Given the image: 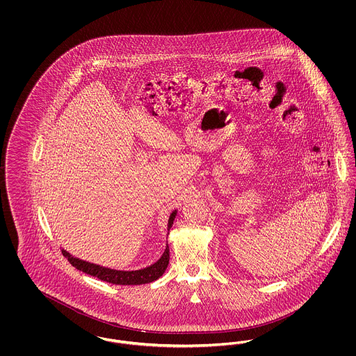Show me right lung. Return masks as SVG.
Here are the masks:
<instances>
[{
  "label": "right lung",
  "instance_id": "add662e5",
  "mask_svg": "<svg viewBox=\"0 0 356 356\" xmlns=\"http://www.w3.org/2000/svg\"><path fill=\"white\" fill-rule=\"evenodd\" d=\"M177 211H173L170 213V219H168V232H170V227L173 224V220L176 218ZM63 254L68 259L69 263L80 270L85 272L90 276H95L100 280H104L106 283H112V284H120V286H137V284H147L151 283L153 280H157L168 267L170 263V248L167 245L165 251L163 256L153 263L152 266L143 268V270H137V271H118V270H111L106 267H102L89 261H85L81 259H77L74 256L67 252L65 250H61Z\"/></svg>",
  "mask_w": 356,
  "mask_h": 356
}]
</instances>
